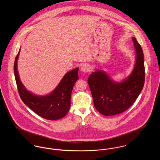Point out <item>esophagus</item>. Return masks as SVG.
I'll use <instances>...</instances> for the list:
<instances>
[{"label":"esophagus","mask_w":160,"mask_h":160,"mask_svg":"<svg viewBox=\"0 0 160 160\" xmlns=\"http://www.w3.org/2000/svg\"><path fill=\"white\" fill-rule=\"evenodd\" d=\"M81 71L84 72H88L91 71L90 67L87 64H83L81 67Z\"/></svg>","instance_id":"34e87169"}]
</instances>
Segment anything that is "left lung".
I'll use <instances>...</instances> for the list:
<instances>
[{
	"label": "left lung",
	"instance_id": "obj_1",
	"mask_svg": "<svg viewBox=\"0 0 160 160\" xmlns=\"http://www.w3.org/2000/svg\"><path fill=\"white\" fill-rule=\"evenodd\" d=\"M136 63L129 76L122 82H115L103 70L93 72L88 79L96 110L105 116L121 113L134 103L145 82L143 53L135 38H132Z\"/></svg>",
	"mask_w": 160,
	"mask_h": 160
}]
</instances>
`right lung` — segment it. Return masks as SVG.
Masks as SVG:
<instances>
[{
  "instance_id": "right-lung-1",
  "label": "right lung",
  "mask_w": 160,
  "mask_h": 160,
  "mask_svg": "<svg viewBox=\"0 0 160 160\" xmlns=\"http://www.w3.org/2000/svg\"><path fill=\"white\" fill-rule=\"evenodd\" d=\"M20 49L15 58L14 73L20 96L24 103L34 113L48 120H57L64 117L70 108L71 95L75 82L79 78V68L67 72L56 88L47 95H37L23 86L17 69Z\"/></svg>"
}]
</instances>
